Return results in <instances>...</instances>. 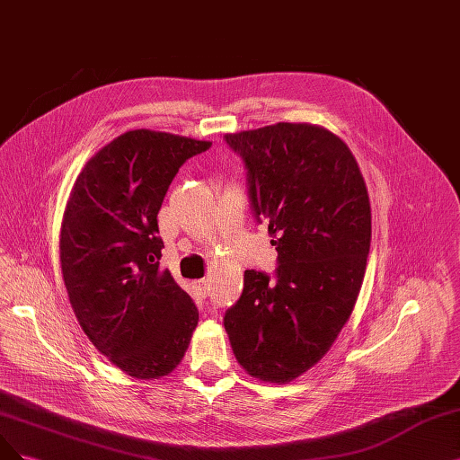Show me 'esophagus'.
Masks as SVG:
<instances>
[{
	"instance_id": "34e87169",
	"label": "esophagus",
	"mask_w": 460,
	"mask_h": 460,
	"mask_svg": "<svg viewBox=\"0 0 460 460\" xmlns=\"http://www.w3.org/2000/svg\"><path fill=\"white\" fill-rule=\"evenodd\" d=\"M196 285H198L199 293H201L203 296H208V291H209V281L203 278V279H198V281H196Z\"/></svg>"
}]
</instances>
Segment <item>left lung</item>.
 Instances as JSON below:
<instances>
[{"label":"left lung","instance_id":"1","mask_svg":"<svg viewBox=\"0 0 460 460\" xmlns=\"http://www.w3.org/2000/svg\"><path fill=\"white\" fill-rule=\"evenodd\" d=\"M225 140L278 251L274 278L245 270L225 329L249 375L289 383L327 354L354 310L371 245L367 188L350 148L318 125L276 123Z\"/></svg>","mask_w":460,"mask_h":460}]
</instances>
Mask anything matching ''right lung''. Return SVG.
Here are the masks:
<instances>
[{"instance_id": "1", "label": "right lung", "mask_w": 460, "mask_h": 460, "mask_svg": "<svg viewBox=\"0 0 460 460\" xmlns=\"http://www.w3.org/2000/svg\"><path fill=\"white\" fill-rule=\"evenodd\" d=\"M208 140L135 129L79 172L60 228L62 278L75 318L97 350L135 378L175 369L199 314L169 270L157 213L171 181Z\"/></svg>"}]
</instances>
